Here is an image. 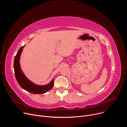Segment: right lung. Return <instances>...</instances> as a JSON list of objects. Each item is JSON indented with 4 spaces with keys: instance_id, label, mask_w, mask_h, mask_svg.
<instances>
[{
    "instance_id": "right-lung-1",
    "label": "right lung",
    "mask_w": 127,
    "mask_h": 127,
    "mask_svg": "<svg viewBox=\"0 0 127 127\" xmlns=\"http://www.w3.org/2000/svg\"><path fill=\"white\" fill-rule=\"evenodd\" d=\"M25 45L20 48L14 59L13 67L16 79L21 87L32 94H43L51 90L54 85V78L50 83L44 85L35 84L30 81L23 72L20 66V57Z\"/></svg>"
}]
</instances>
